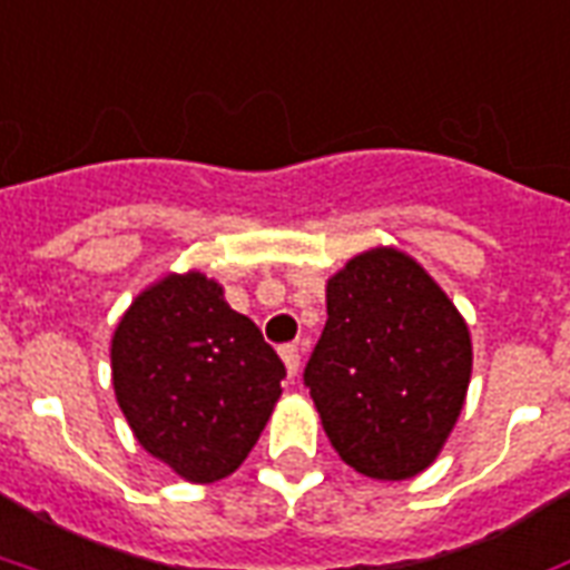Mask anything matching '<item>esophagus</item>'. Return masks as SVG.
Listing matches in <instances>:
<instances>
[{"mask_svg":"<svg viewBox=\"0 0 570 570\" xmlns=\"http://www.w3.org/2000/svg\"><path fill=\"white\" fill-rule=\"evenodd\" d=\"M281 356H284L289 377H296L298 368H302V347H298V344H284V347H281Z\"/></svg>","mask_w":570,"mask_h":570,"instance_id":"1","label":"esophagus"}]
</instances>
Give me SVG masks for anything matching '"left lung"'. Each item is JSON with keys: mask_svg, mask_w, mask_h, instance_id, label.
Listing matches in <instances>:
<instances>
[{"mask_svg": "<svg viewBox=\"0 0 570 570\" xmlns=\"http://www.w3.org/2000/svg\"><path fill=\"white\" fill-rule=\"evenodd\" d=\"M326 314L305 386L328 441L365 478H414L435 462L465 404V320L392 247L362 253L328 281Z\"/></svg>", "mask_w": 570, "mask_h": 570, "instance_id": "1", "label": "left lung"}]
</instances>
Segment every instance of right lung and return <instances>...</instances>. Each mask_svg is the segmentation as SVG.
Returning a JSON list of instances; mask_svg holds the SVG:
<instances>
[{"label": "right lung", "instance_id": "obj_1", "mask_svg": "<svg viewBox=\"0 0 570 570\" xmlns=\"http://www.w3.org/2000/svg\"><path fill=\"white\" fill-rule=\"evenodd\" d=\"M117 404L147 453L193 483L229 478L281 399L286 368L205 274H168L114 332Z\"/></svg>", "mask_w": 570, "mask_h": 570}]
</instances>
